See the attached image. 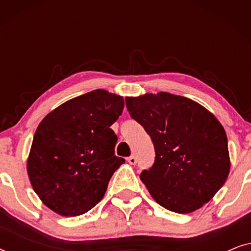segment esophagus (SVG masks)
<instances>
[{"mask_svg":"<svg viewBox=\"0 0 251 251\" xmlns=\"http://www.w3.org/2000/svg\"><path fill=\"white\" fill-rule=\"evenodd\" d=\"M128 162H129L130 164H132V166H135V164L137 163V159H136V156H133V155L129 156V157H128Z\"/></svg>","mask_w":251,"mask_h":251,"instance_id":"34e87169","label":"esophagus"}]
</instances>
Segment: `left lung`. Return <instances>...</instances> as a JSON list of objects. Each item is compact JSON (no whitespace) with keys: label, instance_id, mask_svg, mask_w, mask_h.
Returning a JSON list of instances; mask_svg holds the SVG:
<instances>
[{"label":"left lung","instance_id":"8db88e82","mask_svg":"<svg viewBox=\"0 0 251 251\" xmlns=\"http://www.w3.org/2000/svg\"><path fill=\"white\" fill-rule=\"evenodd\" d=\"M132 119L155 149V162L140 180L160 205L190 214L215 197L231 168L221 122L199 102L169 92L126 97Z\"/></svg>","mask_w":251,"mask_h":251}]
</instances>
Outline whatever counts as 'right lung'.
Returning a JSON list of instances; mask_svg holds the SVG:
<instances>
[{"label":"right lung","mask_w":251,"mask_h":251,"mask_svg":"<svg viewBox=\"0 0 251 251\" xmlns=\"http://www.w3.org/2000/svg\"><path fill=\"white\" fill-rule=\"evenodd\" d=\"M123 107L122 96L97 89L65 101L40 122L26 169L34 192L53 212L85 214L104 198L125 162L114 155L118 138L111 129Z\"/></svg>","instance_id":"1"}]
</instances>
